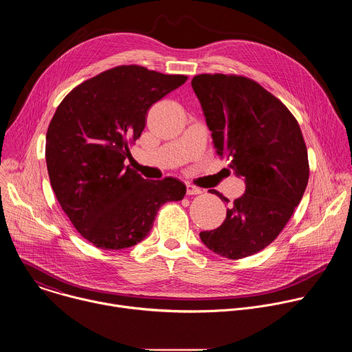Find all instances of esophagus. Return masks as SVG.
Listing matches in <instances>:
<instances>
[{"label": "esophagus", "mask_w": 352, "mask_h": 352, "mask_svg": "<svg viewBox=\"0 0 352 352\" xmlns=\"http://www.w3.org/2000/svg\"><path fill=\"white\" fill-rule=\"evenodd\" d=\"M200 193H202V189H199V188L192 186V185L186 186V195H200Z\"/></svg>", "instance_id": "obj_1"}]
</instances>
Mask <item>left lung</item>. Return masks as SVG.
<instances>
[{"instance_id": "left-lung-1", "label": "left lung", "mask_w": 352, "mask_h": 352, "mask_svg": "<svg viewBox=\"0 0 352 352\" xmlns=\"http://www.w3.org/2000/svg\"><path fill=\"white\" fill-rule=\"evenodd\" d=\"M192 89L217 155L231 159L230 168L245 181L224 223L199 235L214 254L242 259L272 243L299 205L309 179L307 144L289 110L252 79L202 74Z\"/></svg>"}]
</instances>
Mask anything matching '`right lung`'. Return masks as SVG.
<instances>
[{
  "instance_id": "obj_1",
  "label": "right lung",
  "mask_w": 352,
  "mask_h": 352,
  "mask_svg": "<svg viewBox=\"0 0 352 352\" xmlns=\"http://www.w3.org/2000/svg\"><path fill=\"white\" fill-rule=\"evenodd\" d=\"M186 79L139 65L116 67L69 91L50 122V182L74 227L96 248L136 245L164 204L184 199L186 186L179 179H144L125 160L148 109Z\"/></svg>"
}]
</instances>
